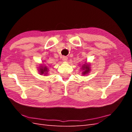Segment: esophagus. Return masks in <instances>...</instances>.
Instances as JSON below:
<instances>
[{
  "label": "esophagus",
  "mask_w": 132,
  "mask_h": 132,
  "mask_svg": "<svg viewBox=\"0 0 132 132\" xmlns=\"http://www.w3.org/2000/svg\"><path fill=\"white\" fill-rule=\"evenodd\" d=\"M62 60H63V61H64V62H66V61H67V60H68V57H66V56H63Z\"/></svg>",
  "instance_id": "34e87169"
}]
</instances>
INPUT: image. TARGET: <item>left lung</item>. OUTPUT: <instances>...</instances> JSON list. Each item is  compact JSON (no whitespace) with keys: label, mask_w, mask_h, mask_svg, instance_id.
<instances>
[{"label":"left lung","mask_w":132,"mask_h":132,"mask_svg":"<svg viewBox=\"0 0 132 132\" xmlns=\"http://www.w3.org/2000/svg\"><path fill=\"white\" fill-rule=\"evenodd\" d=\"M81 69V70H82V75H85L87 74L88 73H89V72L91 71L90 64L89 63H86V62H85V63L82 65Z\"/></svg>","instance_id":"8db88e82"}]
</instances>
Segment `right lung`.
<instances>
[{"label": "right lung", "mask_w": 132, "mask_h": 132, "mask_svg": "<svg viewBox=\"0 0 132 132\" xmlns=\"http://www.w3.org/2000/svg\"><path fill=\"white\" fill-rule=\"evenodd\" d=\"M38 70L40 75L43 74L44 75H46L48 74V69L47 68V67L45 65H43L42 64L38 67Z\"/></svg>", "instance_id": "add662e5"}]
</instances>
